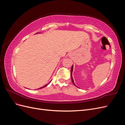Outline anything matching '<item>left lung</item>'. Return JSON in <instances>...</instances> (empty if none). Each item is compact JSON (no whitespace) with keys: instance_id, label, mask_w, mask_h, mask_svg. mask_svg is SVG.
Listing matches in <instances>:
<instances>
[{"instance_id":"left-lung-1","label":"left lung","mask_w":125,"mask_h":125,"mask_svg":"<svg viewBox=\"0 0 125 125\" xmlns=\"http://www.w3.org/2000/svg\"><path fill=\"white\" fill-rule=\"evenodd\" d=\"M73 65L72 66V67H71V78L72 82L73 83V84L75 86H76V85H75V83H74V81H73V76H72V74H73Z\"/></svg>"}]
</instances>
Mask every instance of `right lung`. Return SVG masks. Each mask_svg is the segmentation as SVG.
<instances>
[{
  "mask_svg": "<svg viewBox=\"0 0 125 125\" xmlns=\"http://www.w3.org/2000/svg\"><path fill=\"white\" fill-rule=\"evenodd\" d=\"M37 33H36V34H37ZM50 82H49V83H47V84H45V85L44 86H42V87H41V88H39V89H42V88H44V87H46V86H47V85H48L49 84H50Z\"/></svg>",
  "mask_w": 125,
  "mask_h": 125,
  "instance_id": "add662e5",
  "label": "right lung"
}]
</instances>
